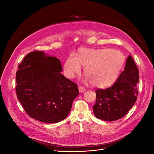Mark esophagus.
<instances>
[{"label":"esophagus","instance_id":"34e87169","mask_svg":"<svg viewBox=\"0 0 154 154\" xmlns=\"http://www.w3.org/2000/svg\"><path fill=\"white\" fill-rule=\"evenodd\" d=\"M78 89H79V92H81V93L85 91V88L84 87H82V86H79V87H78Z\"/></svg>","mask_w":154,"mask_h":154}]
</instances>
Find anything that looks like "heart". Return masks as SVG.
Here are the masks:
<instances>
[{
  "mask_svg": "<svg viewBox=\"0 0 154 154\" xmlns=\"http://www.w3.org/2000/svg\"><path fill=\"white\" fill-rule=\"evenodd\" d=\"M125 62V55L121 51L112 49L83 48L78 53L71 55L64 63L66 76L72 79L85 67L86 80L95 87L106 88L116 81Z\"/></svg>",
  "mask_w": 154,
  "mask_h": 154,
  "instance_id": "heart-1",
  "label": "heart"
}]
</instances>
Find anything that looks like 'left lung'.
<instances>
[{"label": "left lung", "instance_id": "8db88e82", "mask_svg": "<svg viewBox=\"0 0 154 154\" xmlns=\"http://www.w3.org/2000/svg\"><path fill=\"white\" fill-rule=\"evenodd\" d=\"M139 71L131 56H128L124 71L111 87L96 90V101L92 109L96 117L113 122L127 114L136 103Z\"/></svg>", "mask_w": 154, "mask_h": 154}]
</instances>
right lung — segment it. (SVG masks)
<instances>
[{
    "label": "right lung",
    "instance_id": "right-lung-1",
    "mask_svg": "<svg viewBox=\"0 0 154 154\" xmlns=\"http://www.w3.org/2000/svg\"><path fill=\"white\" fill-rule=\"evenodd\" d=\"M18 67L16 93L26 112L46 123L66 118L79 91L76 83L61 73L60 60L35 51L27 54Z\"/></svg>",
    "mask_w": 154,
    "mask_h": 154
}]
</instances>
